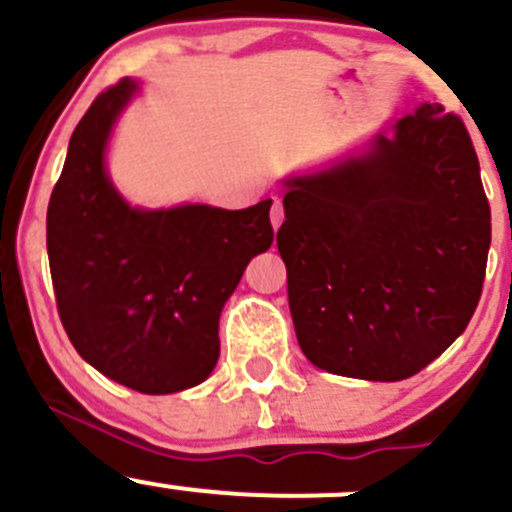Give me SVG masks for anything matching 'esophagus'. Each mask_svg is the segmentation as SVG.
<instances>
[{
    "label": "esophagus",
    "instance_id": "1",
    "mask_svg": "<svg viewBox=\"0 0 512 512\" xmlns=\"http://www.w3.org/2000/svg\"><path fill=\"white\" fill-rule=\"evenodd\" d=\"M270 220H272V227H280L285 223V205H282V200L275 198V203H272V210H270Z\"/></svg>",
    "mask_w": 512,
    "mask_h": 512
}]
</instances>
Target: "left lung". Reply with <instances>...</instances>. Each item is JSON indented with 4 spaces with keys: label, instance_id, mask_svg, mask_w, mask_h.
<instances>
[{
    "label": "left lung",
    "instance_id": "8db88e82",
    "mask_svg": "<svg viewBox=\"0 0 512 512\" xmlns=\"http://www.w3.org/2000/svg\"><path fill=\"white\" fill-rule=\"evenodd\" d=\"M287 188L277 250L314 366L401 381L461 337L490 247V205L461 116L423 103L366 156Z\"/></svg>",
    "mask_w": 512,
    "mask_h": 512
}]
</instances>
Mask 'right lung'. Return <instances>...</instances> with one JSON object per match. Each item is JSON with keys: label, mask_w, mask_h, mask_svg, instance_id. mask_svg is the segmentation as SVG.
<instances>
[{"label": "right lung", "mask_w": 512, "mask_h": 512, "mask_svg": "<svg viewBox=\"0 0 512 512\" xmlns=\"http://www.w3.org/2000/svg\"><path fill=\"white\" fill-rule=\"evenodd\" d=\"M136 91L121 79L71 133L46 213L56 309L74 349L141 394H175L210 376L218 322L247 262L272 245V200L245 210H136L103 170L113 121Z\"/></svg>", "instance_id": "1"}]
</instances>
